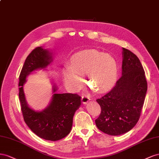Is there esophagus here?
Here are the masks:
<instances>
[{"mask_svg":"<svg viewBox=\"0 0 159 159\" xmlns=\"http://www.w3.org/2000/svg\"><path fill=\"white\" fill-rule=\"evenodd\" d=\"M90 100V97H88L87 95H83L82 97V102L83 104H87Z\"/></svg>","mask_w":159,"mask_h":159,"instance_id":"esophagus-1","label":"esophagus"}]
</instances>
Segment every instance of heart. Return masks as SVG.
I'll return each mask as SVG.
<instances>
[{"instance_id":"b5f03b06","label":"heart","mask_w":159,"mask_h":159,"mask_svg":"<svg viewBox=\"0 0 159 159\" xmlns=\"http://www.w3.org/2000/svg\"><path fill=\"white\" fill-rule=\"evenodd\" d=\"M87 74V83L98 93L109 90L115 84L118 66L112 57L96 50L83 51L71 58L70 67L63 70L67 84L76 89L83 84V76Z\"/></svg>"}]
</instances>
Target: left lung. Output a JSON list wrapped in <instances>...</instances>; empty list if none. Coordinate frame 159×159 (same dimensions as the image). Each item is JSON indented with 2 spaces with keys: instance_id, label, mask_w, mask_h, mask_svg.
I'll use <instances>...</instances> for the list:
<instances>
[{
  "instance_id": "8db88e82",
  "label": "left lung",
  "mask_w": 159,
  "mask_h": 159,
  "mask_svg": "<svg viewBox=\"0 0 159 159\" xmlns=\"http://www.w3.org/2000/svg\"><path fill=\"white\" fill-rule=\"evenodd\" d=\"M122 50L121 77L109 92L97 99L101 112L95 123L102 132L113 136L129 132L137 123L147 90L139 58L129 50Z\"/></svg>"
}]
</instances>
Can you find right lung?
I'll list each match as a JSON object with an SVG mask.
<instances>
[{
  "mask_svg": "<svg viewBox=\"0 0 159 159\" xmlns=\"http://www.w3.org/2000/svg\"><path fill=\"white\" fill-rule=\"evenodd\" d=\"M52 57L46 49L35 48L26 57L19 76V97L24 120L33 132L45 140L56 141L69 134L75 111L81 105V97L76 94H54L49 106L41 112H35L27 105L23 85L26 76L32 71L49 65ZM56 87L53 89L55 93Z\"/></svg>",
  "mask_w": 159,
  "mask_h": 159,
  "instance_id": "obj_1",
  "label": "right lung"
}]
</instances>
